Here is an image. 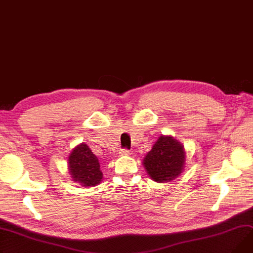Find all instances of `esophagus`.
I'll list each match as a JSON object with an SVG mask.
<instances>
[{
	"label": "esophagus",
	"mask_w": 253,
	"mask_h": 253,
	"mask_svg": "<svg viewBox=\"0 0 253 253\" xmlns=\"http://www.w3.org/2000/svg\"><path fill=\"white\" fill-rule=\"evenodd\" d=\"M120 155H121V156H129V155H131V150H128V149H126V148L121 149V150H120Z\"/></svg>",
	"instance_id": "1"
}]
</instances>
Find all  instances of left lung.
<instances>
[{"mask_svg":"<svg viewBox=\"0 0 253 253\" xmlns=\"http://www.w3.org/2000/svg\"><path fill=\"white\" fill-rule=\"evenodd\" d=\"M186 154L183 144L173 136L161 135L142 161L148 176L167 183L178 178L185 169Z\"/></svg>","mask_w":253,"mask_h":253,"instance_id":"1","label":"left lung"}]
</instances>
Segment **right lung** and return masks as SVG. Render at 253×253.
Instances as JSON below:
<instances>
[{
	"mask_svg": "<svg viewBox=\"0 0 253 253\" xmlns=\"http://www.w3.org/2000/svg\"><path fill=\"white\" fill-rule=\"evenodd\" d=\"M68 170L72 181L84 187L95 186L103 181L98 160L86 143H80L71 150Z\"/></svg>",
	"mask_w": 253,
	"mask_h": 253,
	"instance_id": "obj_1",
	"label": "right lung"
}]
</instances>
